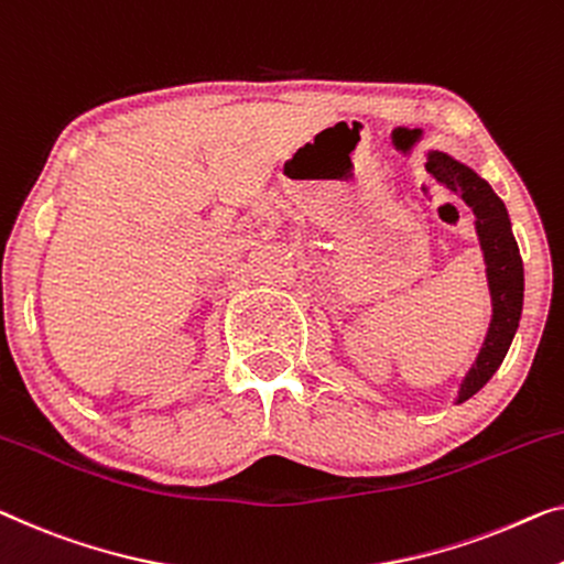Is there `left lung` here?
I'll return each instance as SVG.
<instances>
[{"label": "left lung", "mask_w": 564, "mask_h": 564, "mask_svg": "<svg viewBox=\"0 0 564 564\" xmlns=\"http://www.w3.org/2000/svg\"><path fill=\"white\" fill-rule=\"evenodd\" d=\"M425 170L441 184H445L451 192L460 195V199L474 209L476 232L478 240H481L486 260V275H489L494 314L489 334H486L484 347L476 357V365L468 369L466 380L460 384L458 402H466L491 380L511 347L519 318H522L524 268L514 232H511L507 207H503V202L497 197V192L489 187V182H484L481 176L474 170H468L466 164H460L456 159L445 154H438V151H433V154L427 156Z\"/></svg>", "instance_id": "1"}]
</instances>
